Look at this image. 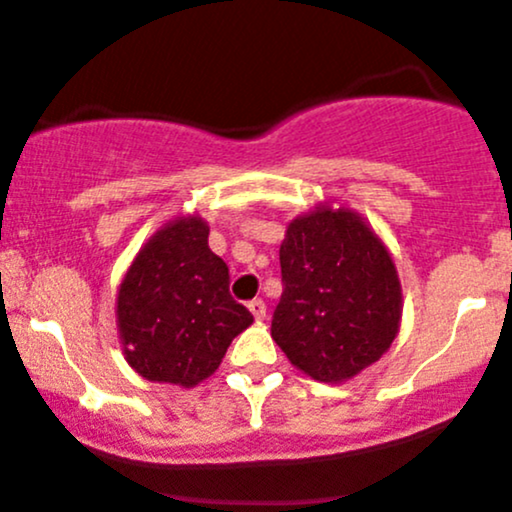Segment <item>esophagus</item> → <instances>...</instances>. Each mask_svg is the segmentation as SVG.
<instances>
[{"instance_id": "obj_1", "label": "esophagus", "mask_w": 512, "mask_h": 512, "mask_svg": "<svg viewBox=\"0 0 512 512\" xmlns=\"http://www.w3.org/2000/svg\"><path fill=\"white\" fill-rule=\"evenodd\" d=\"M247 307H250V312L255 315V320H265V315H267L265 300H252Z\"/></svg>"}]
</instances>
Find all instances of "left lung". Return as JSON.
I'll return each instance as SVG.
<instances>
[{"mask_svg": "<svg viewBox=\"0 0 512 512\" xmlns=\"http://www.w3.org/2000/svg\"><path fill=\"white\" fill-rule=\"evenodd\" d=\"M272 340L320 382H347L390 350L403 285L388 245L350 207L320 202L287 225Z\"/></svg>", "mask_w": 512, "mask_h": 512, "instance_id": "obj_1", "label": "left lung"}]
</instances>
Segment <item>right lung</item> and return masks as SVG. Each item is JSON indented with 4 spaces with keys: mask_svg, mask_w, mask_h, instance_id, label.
Returning a JSON list of instances; mask_svg holds the SVG:
<instances>
[{
    "mask_svg": "<svg viewBox=\"0 0 512 512\" xmlns=\"http://www.w3.org/2000/svg\"><path fill=\"white\" fill-rule=\"evenodd\" d=\"M207 237L210 225L200 215L175 217L142 245L119 282V342L145 380L195 388L252 325L250 310L232 300L230 270Z\"/></svg>",
    "mask_w": 512,
    "mask_h": 512,
    "instance_id": "obj_1",
    "label": "right lung"
}]
</instances>
